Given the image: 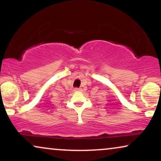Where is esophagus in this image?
Returning a JSON list of instances; mask_svg holds the SVG:
<instances>
[{
    "label": "esophagus",
    "instance_id": "34e87169",
    "mask_svg": "<svg viewBox=\"0 0 161 161\" xmlns=\"http://www.w3.org/2000/svg\"><path fill=\"white\" fill-rule=\"evenodd\" d=\"M74 91L75 92H80V91H82V89H79V88H75Z\"/></svg>",
    "mask_w": 161,
    "mask_h": 161
}]
</instances>
